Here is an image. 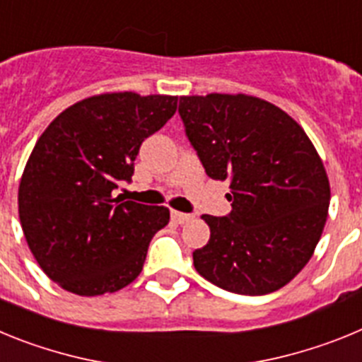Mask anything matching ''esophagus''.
Here are the masks:
<instances>
[{
	"label": "esophagus",
	"instance_id": "1",
	"mask_svg": "<svg viewBox=\"0 0 362 362\" xmlns=\"http://www.w3.org/2000/svg\"><path fill=\"white\" fill-rule=\"evenodd\" d=\"M192 219L190 214H185V212H177V210H172V221H175L177 225H185L188 221Z\"/></svg>",
	"mask_w": 362,
	"mask_h": 362
}]
</instances>
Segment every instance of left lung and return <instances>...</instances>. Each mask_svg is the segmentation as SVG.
<instances>
[{"label": "left lung", "instance_id": "left-lung-1", "mask_svg": "<svg viewBox=\"0 0 362 362\" xmlns=\"http://www.w3.org/2000/svg\"><path fill=\"white\" fill-rule=\"evenodd\" d=\"M188 141L206 175L230 181L232 212L214 217L194 252L199 276L241 296L288 284L312 257L330 204L317 150L284 110L245 94L179 99Z\"/></svg>", "mask_w": 362, "mask_h": 362}]
</instances>
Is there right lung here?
Segmentation results:
<instances>
[{"label": "right lung", "instance_id": "1", "mask_svg": "<svg viewBox=\"0 0 362 362\" xmlns=\"http://www.w3.org/2000/svg\"><path fill=\"white\" fill-rule=\"evenodd\" d=\"M175 108V95H92L37 139L19 183V221L41 270L66 292L112 293L141 274L170 212L124 201L116 190L132 181L139 146Z\"/></svg>", "mask_w": 362, "mask_h": 362}]
</instances>
